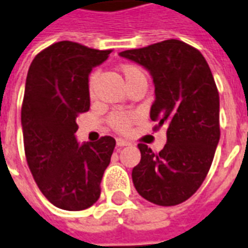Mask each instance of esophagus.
<instances>
[{
    "instance_id": "esophagus-1",
    "label": "esophagus",
    "mask_w": 248,
    "mask_h": 248,
    "mask_svg": "<svg viewBox=\"0 0 248 248\" xmlns=\"http://www.w3.org/2000/svg\"><path fill=\"white\" fill-rule=\"evenodd\" d=\"M128 144H129V142L125 140H123V138H118V140H116V146H118V147H124V146H128Z\"/></svg>"
}]
</instances>
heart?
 <instances>
[{
    "label": "heart",
    "mask_w": 248,
    "mask_h": 248,
    "mask_svg": "<svg viewBox=\"0 0 248 248\" xmlns=\"http://www.w3.org/2000/svg\"><path fill=\"white\" fill-rule=\"evenodd\" d=\"M120 71H122L123 77L125 79L126 86L130 87L133 86L134 83L138 80H143L146 79V74L144 71L136 64H123L120 66ZM94 77L96 74H92L90 77V88L92 92V86L94 82ZM137 114L134 112H126V111H120V112H114L110 115L108 118V124L111 126L112 129H115L119 133H126L129 132L130 126L133 125L134 123L137 122Z\"/></svg>",
    "instance_id": "obj_1"
}]
</instances>
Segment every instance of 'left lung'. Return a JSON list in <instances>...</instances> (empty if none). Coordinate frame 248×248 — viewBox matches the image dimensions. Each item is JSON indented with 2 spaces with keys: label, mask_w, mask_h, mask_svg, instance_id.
Here are the masks:
<instances>
[{
  "label": "left lung",
  "mask_w": 248,
  "mask_h": 248,
  "mask_svg": "<svg viewBox=\"0 0 248 248\" xmlns=\"http://www.w3.org/2000/svg\"><path fill=\"white\" fill-rule=\"evenodd\" d=\"M147 69L155 84L150 118L166 126V144L156 154L140 143V164L132 179L143 199L179 205L201 187L220 138L219 92L199 49L166 39L119 53Z\"/></svg>",
  "instance_id": "8db88e82"
}]
</instances>
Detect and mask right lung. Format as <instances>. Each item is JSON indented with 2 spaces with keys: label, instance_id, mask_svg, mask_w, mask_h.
<instances>
[{
  "label": "right lung",
  "instance_id": "right-lung-1",
  "mask_svg": "<svg viewBox=\"0 0 248 248\" xmlns=\"http://www.w3.org/2000/svg\"><path fill=\"white\" fill-rule=\"evenodd\" d=\"M110 53L61 41L41 51L28 70L21 106L25 157L41 192L59 209L79 211L100 199L115 140L79 144L75 132L78 115L90 110L88 75Z\"/></svg>",
  "mask_w": 248,
  "mask_h": 248
}]
</instances>
